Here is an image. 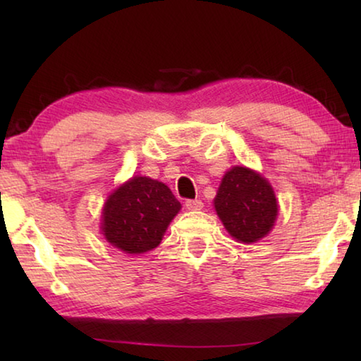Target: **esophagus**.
Masks as SVG:
<instances>
[{"label":"esophagus","mask_w":361,"mask_h":361,"mask_svg":"<svg viewBox=\"0 0 361 361\" xmlns=\"http://www.w3.org/2000/svg\"><path fill=\"white\" fill-rule=\"evenodd\" d=\"M186 209L191 210V212H195V210H200L204 207V202L200 199H189L185 202Z\"/></svg>","instance_id":"1"}]
</instances>
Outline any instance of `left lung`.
<instances>
[{"mask_svg": "<svg viewBox=\"0 0 361 361\" xmlns=\"http://www.w3.org/2000/svg\"><path fill=\"white\" fill-rule=\"evenodd\" d=\"M215 209L229 234L243 243L264 237L272 229L279 212L271 185L247 167H234L224 175Z\"/></svg>", "mask_w": 361, "mask_h": 361, "instance_id": "1", "label": "left lung"}]
</instances>
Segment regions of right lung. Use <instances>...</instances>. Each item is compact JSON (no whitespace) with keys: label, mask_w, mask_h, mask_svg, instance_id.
<instances>
[{"label":"right lung","mask_w":361,"mask_h":361,"mask_svg":"<svg viewBox=\"0 0 361 361\" xmlns=\"http://www.w3.org/2000/svg\"><path fill=\"white\" fill-rule=\"evenodd\" d=\"M181 205L161 181L133 176L109 195L103 209V234L122 252L156 248Z\"/></svg>","instance_id":"obj_1"}]
</instances>
